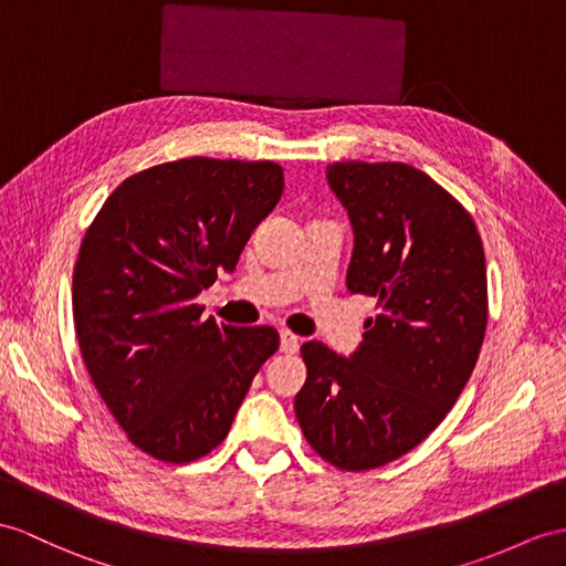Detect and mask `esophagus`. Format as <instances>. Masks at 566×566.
<instances>
[{
	"label": "esophagus",
	"mask_w": 566,
	"mask_h": 566,
	"mask_svg": "<svg viewBox=\"0 0 566 566\" xmlns=\"http://www.w3.org/2000/svg\"><path fill=\"white\" fill-rule=\"evenodd\" d=\"M297 348H300V338L293 334V331H281V350L297 353Z\"/></svg>",
	"instance_id": "1"
}]
</instances>
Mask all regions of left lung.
<instances>
[{"label":"left lung","instance_id":"1","mask_svg":"<svg viewBox=\"0 0 566 566\" xmlns=\"http://www.w3.org/2000/svg\"><path fill=\"white\" fill-rule=\"evenodd\" d=\"M328 185L348 209V291L377 297L363 343L340 357L300 348L302 434L319 457L360 473L427 439L471 379L488 328L485 250L465 206L406 163L346 160Z\"/></svg>","mask_w":566,"mask_h":566}]
</instances>
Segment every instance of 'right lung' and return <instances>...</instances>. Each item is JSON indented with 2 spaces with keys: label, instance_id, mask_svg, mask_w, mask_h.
I'll return each mask as SVG.
<instances>
[{
  "label": "right lung",
  "instance_id": "add662e5",
  "mask_svg": "<svg viewBox=\"0 0 566 566\" xmlns=\"http://www.w3.org/2000/svg\"><path fill=\"white\" fill-rule=\"evenodd\" d=\"M283 195L273 160L179 158L109 195L74 266V326L88 375L129 442L191 463L230 432L273 326L203 319L195 297L232 271Z\"/></svg>",
  "mask_w": 566,
  "mask_h": 566
}]
</instances>
